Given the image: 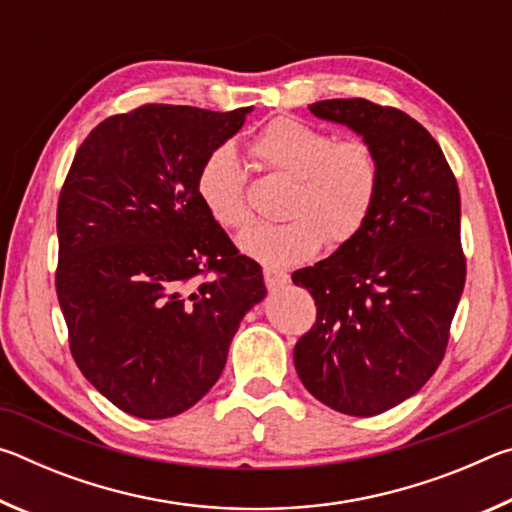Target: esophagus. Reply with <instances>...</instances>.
I'll list each match as a JSON object with an SVG mask.
<instances>
[{
	"label": "esophagus",
	"instance_id": "obj_1",
	"mask_svg": "<svg viewBox=\"0 0 512 512\" xmlns=\"http://www.w3.org/2000/svg\"><path fill=\"white\" fill-rule=\"evenodd\" d=\"M264 280L268 289H280L289 282V275L282 271H275V268H264Z\"/></svg>",
	"mask_w": 512,
	"mask_h": 512
}]
</instances>
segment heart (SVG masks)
Here are the masks:
<instances>
[{"instance_id": "obj_1", "label": "heart", "mask_w": 512, "mask_h": 512, "mask_svg": "<svg viewBox=\"0 0 512 512\" xmlns=\"http://www.w3.org/2000/svg\"><path fill=\"white\" fill-rule=\"evenodd\" d=\"M253 153L268 169L293 180L284 223H255L237 248L268 268H289L314 257L327 237L343 244L361 230L379 183L377 158L363 140H334L323 128L282 117L255 137ZM196 194L212 219L237 230L250 219L246 176L235 146L207 155Z\"/></svg>"}]
</instances>
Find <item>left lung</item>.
Here are the masks:
<instances>
[{"instance_id":"8db88e82","label":"left lung","mask_w":512,"mask_h":512,"mask_svg":"<svg viewBox=\"0 0 512 512\" xmlns=\"http://www.w3.org/2000/svg\"><path fill=\"white\" fill-rule=\"evenodd\" d=\"M309 110L370 146L379 183L357 235L291 275L318 307L293 363L316 400L368 418L409 400L443 361L465 287L461 196L438 142L406 112L366 99Z\"/></svg>"}]
</instances>
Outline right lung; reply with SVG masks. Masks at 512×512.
Masks as SVG:
<instances>
[{
  "instance_id": "right-lung-1",
  "label": "right lung",
  "mask_w": 512,
  "mask_h": 512,
  "mask_svg": "<svg viewBox=\"0 0 512 512\" xmlns=\"http://www.w3.org/2000/svg\"><path fill=\"white\" fill-rule=\"evenodd\" d=\"M250 108L142 106L94 128L58 201L56 293L85 379L144 420L187 411L221 377L232 336L266 298L196 194L201 164ZM215 277L194 285L196 274Z\"/></svg>"
}]
</instances>
